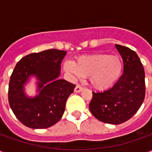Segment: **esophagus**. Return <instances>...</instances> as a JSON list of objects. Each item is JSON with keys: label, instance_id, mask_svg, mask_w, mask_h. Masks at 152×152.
I'll return each mask as SVG.
<instances>
[{"label": "esophagus", "instance_id": "34e87169", "mask_svg": "<svg viewBox=\"0 0 152 152\" xmlns=\"http://www.w3.org/2000/svg\"><path fill=\"white\" fill-rule=\"evenodd\" d=\"M83 90V88L80 86H76L75 88V92L76 93H80Z\"/></svg>", "mask_w": 152, "mask_h": 152}]
</instances>
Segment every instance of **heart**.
I'll list each match as a JSON object with an SVG mask.
<instances>
[{
	"label": "heart",
	"instance_id": "obj_1",
	"mask_svg": "<svg viewBox=\"0 0 152 152\" xmlns=\"http://www.w3.org/2000/svg\"><path fill=\"white\" fill-rule=\"evenodd\" d=\"M63 67L74 79L89 77L94 89L105 91L111 89L121 78L124 64L117 55L94 53L78 57L74 63L65 62Z\"/></svg>",
	"mask_w": 152,
	"mask_h": 152
}]
</instances>
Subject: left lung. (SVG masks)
Returning <instances> with one entry per match:
<instances>
[{
    "label": "left lung",
    "instance_id": "obj_1",
    "mask_svg": "<svg viewBox=\"0 0 152 152\" xmlns=\"http://www.w3.org/2000/svg\"><path fill=\"white\" fill-rule=\"evenodd\" d=\"M122 57L124 72L111 89L93 92L89 110L99 121L120 124L129 120L140 108L145 98V72L140 58L134 50L115 45Z\"/></svg>",
    "mask_w": 152,
    "mask_h": 152
}]
</instances>
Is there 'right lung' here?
I'll return each mask as SVG.
<instances>
[{"mask_svg": "<svg viewBox=\"0 0 152 152\" xmlns=\"http://www.w3.org/2000/svg\"><path fill=\"white\" fill-rule=\"evenodd\" d=\"M66 54L63 50H44L23 57L16 64L9 84V103L25 126L46 129L63 116L66 99L76 87L58 78ZM31 77L38 80V94L29 97L25 92V86Z\"/></svg>", "mask_w": 152, "mask_h": 152, "instance_id": "add662e5", "label": "right lung"}]
</instances>
